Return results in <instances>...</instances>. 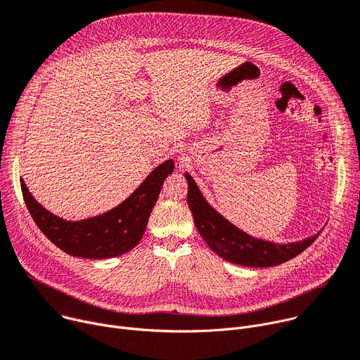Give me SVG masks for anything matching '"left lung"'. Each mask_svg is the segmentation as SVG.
I'll list each match as a JSON object with an SVG mask.
<instances>
[{"instance_id":"obj_1","label":"left lung","mask_w":360,"mask_h":360,"mask_svg":"<svg viewBox=\"0 0 360 360\" xmlns=\"http://www.w3.org/2000/svg\"><path fill=\"white\" fill-rule=\"evenodd\" d=\"M185 178L188 182V205L200 236L215 254L233 264L245 267H273L283 264L303 252L321 233L319 231L306 240L288 244H277L251 237L205 201L198 185L188 172Z\"/></svg>"}]
</instances>
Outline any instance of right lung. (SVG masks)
<instances>
[{
    "label": "right lung",
    "mask_w": 360,
    "mask_h": 360,
    "mask_svg": "<svg viewBox=\"0 0 360 360\" xmlns=\"http://www.w3.org/2000/svg\"><path fill=\"white\" fill-rule=\"evenodd\" d=\"M172 171V159L162 162L117 207L80 221H68L51 214L32 197L22 178L20 184L32 219L56 247L75 257L101 259L122 255L138 245L163 181Z\"/></svg>",
    "instance_id": "right-lung-1"
}]
</instances>
